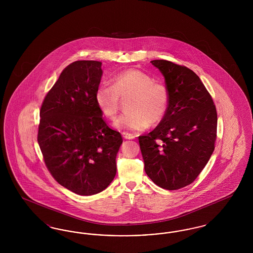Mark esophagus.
Here are the masks:
<instances>
[{
  "mask_svg": "<svg viewBox=\"0 0 253 253\" xmlns=\"http://www.w3.org/2000/svg\"><path fill=\"white\" fill-rule=\"evenodd\" d=\"M122 135H123V137L124 138H126V139H133L135 136L132 134V133H130V132H124L122 133Z\"/></svg>",
  "mask_w": 253,
  "mask_h": 253,
  "instance_id": "obj_1",
  "label": "esophagus"
}]
</instances>
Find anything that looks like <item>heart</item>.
Returning <instances> with one entry per match:
<instances>
[{"label":"heart","mask_w":253,"mask_h":253,"mask_svg":"<svg viewBox=\"0 0 253 253\" xmlns=\"http://www.w3.org/2000/svg\"><path fill=\"white\" fill-rule=\"evenodd\" d=\"M126 101L129 111L115 121L119 129L141 131L149 124L162 121L168 111L169 95L167 87L154 80L148 74L137 69H128L117 74L113 84H101L96 89V102L101 113L109 120H114L121 106V99Z\"/></svg>","instance_id":"b5f03b06"}]
</instances>
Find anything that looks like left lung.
I'll list each match as a JSON object with an SVG mask.
<instances>
[{
    "instance_id": "left-lung-1",
    "label": "left lung",
    "mask_w": 253,
    "mask_h": 253,
    "mask_svg": "<svg viewBox=\"0 0 253 253\" xmlns=\"http://www.w3.org/2000/svg\"><path fill=\"white\" fill-rule=\"evenodd\" d=\"M151 62L165 78L169 101L156 129L138 136L145 171L157 186L179 190L197 178L214 151L216 108L193 70L169 60Z\"/></svg>"
}]
</instances>
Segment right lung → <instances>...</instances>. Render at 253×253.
Instances as JSON below:
<instances>
[{
  "instance_id": "add662e5",
  "label": "right lung",
  "mask_w": 253,
  "mask_h": 253,
  "mask_svg": "<svg viewBox=\"0 0 253 253\" xmlns=\"http://www.w3.org/2000/svg\"><path fill=\"white\" fill-rule=\"evenodd\" d=\"M101 75L100 61H74L62 70L40 110L38 143L45 166L59 184L80 195L108 187L123 141L96 104Z\"/></svg>"
}]
</instances>
